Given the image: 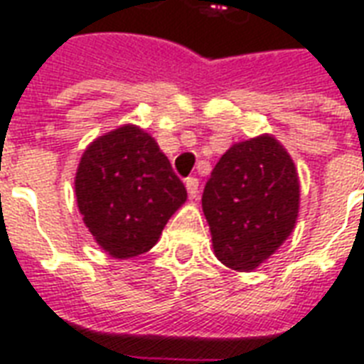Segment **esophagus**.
I'll return each instance as SVG.
<instances>
[{
  "label": "esophagus",
  "mask_w": 364,
  "mask_h": 364,
  "mask_svg": "<svg viewBox=\"0 0 364 364\" xmlns=\"http://www.w3.org/2000/svg\"><path fill=\"white\" fill-rule=\"evenodd\" d=\"M185 185H187L188 196L193 200L196 198V196H198V179H196V177H188L187 181H185Z\"/></svg>",
  "instance_id": "34e87169"
}]
</instances>
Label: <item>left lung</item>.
<instances>
[{
    "instance_id": "obj_1",
    "label": "left lung",
    "mask_w": 364,
    "mask_h": 364,
    "mask_svg": "<svg viewBox=\"0 0 364 364\" xmlns=\"http://www.w3.org/2000/svg\"><path fill=\"white\" fill-rule=\"evenodd\" d=\"M213 253L236 272H251L291 236L300 210L299 171L276 137L234 143L202 194Z\"/></svg>"
}]
</instances>
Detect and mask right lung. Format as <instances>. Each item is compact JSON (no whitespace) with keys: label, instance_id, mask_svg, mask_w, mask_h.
<instances>
[{"label":"right lung","instance_id":"add662e5","mask_svg":"<svg viewBox=\"0 0 364 364\" xmlns=\"http://www.w3.org/2000/svg\"><path fill=\"white\" fill-rule=\"evenodd\" d=\"M82 221L115 259L147 253L187 200L181 179L151 134L122 124L96 137L75 173Z\"/></svg>","mask_w":364,"mask_h":364}]
</instances>
